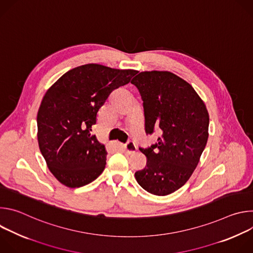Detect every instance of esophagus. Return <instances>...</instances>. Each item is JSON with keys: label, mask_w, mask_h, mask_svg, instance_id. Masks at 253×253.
<instances>
[{"label": "esophagus", "mask_w": 253, "mask_h": 253, "mask_svg": "<svg viewBox=\"0 0 253 253\" xmlns=\"http://www.w3.org/2000/svg\"><path fill=\"white\" fill-rule=\"evenodd\" d=\"M124 149H125V152L128 153V154H133L134 152H136L137 150V146L136 144L133 142V141H128L126 143V145L124 146Z\"/></svg>", "instance_id": "esophagus-1"}]
</instances>
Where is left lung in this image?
<instances>
[{
  "label": "left lung",
  "mask_w": 253,
  "mask_h": 253,
  "mask_svg": "<svg viewBox=\"0 0 253 253\" xmlns=\"http://www.w3.org/2000/svg\"><path fill=\"white\" fill-rule=\"evenodd\" d=\"M131 83L143 100L146 133L161 134L150 147L139 148L147 163L135 178L147 192L165 196L182 187L196 168L208 139V111L193 87L171 72H141Z\"/></svg>",
  "instance_id": "1"
}]
</instances>
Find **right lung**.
<instances>
[{
	"label": "right lung",
	"mask_w": 253,
	"mask_h": 253,
	"mask_svg": "<svg viewBox=\"0 0 253 253\" xmlns=\"http://www.w3.org/2000/svg\"><path fill=\"white\" fill-rule=\"evenodd\" d=\"M137 73L86 64L68 71L46 92L37 115V136L47 166L59 182L82 187L103 172L107 152L92 135V126L109 95Z\"/></svg>",
	"instance_id": "right-lung-1"
}]
</instances>
